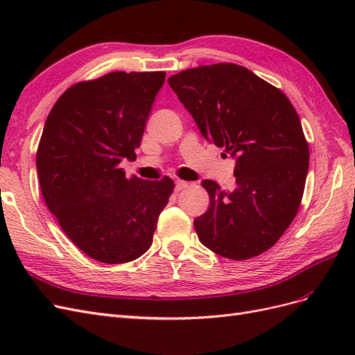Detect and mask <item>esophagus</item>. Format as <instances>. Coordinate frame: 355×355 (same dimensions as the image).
<instances>
[{
    "label": "esophagus",
    "instance_id": "34e87169",
    "mask_svg": "<svg viewBox=\"0 0 355 355\" xmlns=\"http://www.w3.org/2000/svg\"><path fill=\"white\" fill-rule=\"evenodd\" d=\"M188 187H189L188 182H185V180H176L175 189H176V191H182V189H187Z\"/></svg>",
    "mask_w": 355,
    "mask_h": 355
}]
</instances>
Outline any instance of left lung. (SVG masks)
<instances>
[{"label": "left lung", "instance_id": "8db88e82", "mask_svg": "<svg viewBox=\"0 0 355 355\" xmlns=\"http://www.w3.org/2000/svg\"><path fill=\"white\" fill-rule=\"evenodd\" d=\"M168 84L201 135L235 158V188L201 185L207 211L194 220L200 241L219 256L245 261L280 240L302 201L309 148L287 96L235 63L182 71Z\"/></svg>", "mask_w": 355, "mask_h": 355}]
</instances>
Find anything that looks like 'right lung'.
I'll return each instance as SVG.
<instances>
[{"label": "right lung", "mask_w": 355, "mask_h": 355, "mask_svg": "<svg viewBox=\"0 0 355 355\" xmlns=\"http://www.w3.org/2000/svg\"><path fill=\"white\" fill-rule=\"evenodd\" d=\"M166 72H110L80 81L53 106L42 130L37 171L42 197L69 240L92 259L125 263L153 244L159 213L175 189L125 178Z\"/></svg>", "instance_id": "1"}]
</instances>
